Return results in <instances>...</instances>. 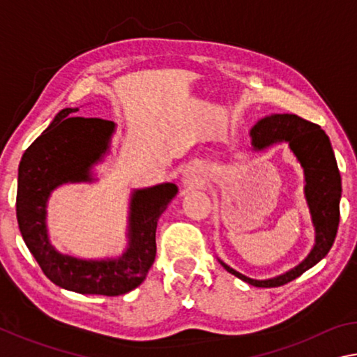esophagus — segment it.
I'll use <instances>...</instances> for the list:
<instances>
[{
	"label": "esophagus",
	"instance_id": "esophagus-1",
	"mask_svg": "<svg viewBox=\"0 0 357 357\" xmlns=\"http://www.w3.org/2000/svg\"><path fill=\"white\" fill-rule=\"evenodd\" d=\"M202 178H203V170L202 167L197 164H189L187 167H184L183 172H181V184L187 187V189L197 185L202 181Z\"/></svg>",
	"mask_w": 357,
	"mask_h": 357
}]
</instances>
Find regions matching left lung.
Segmentation results:
<instances>
[{
    "instance_id": "obj_1",
    "label": "left lung",
    "mask_w": 357,
    "mask_h": 357,
    "mask_svg": "<svg viewBox=\"0 0 357 357\" xmlns=\"http://www.w3.org/2000/svg\"><path fill=\"white\" fill-rule=\"evenodd\" d=\"M252 146L264 151L273 144L287 143L296 160L304 170V197L310 211V219L315 229V244L302 261L287 273L271 279H250L236 269L229 268L219 258V263L229 274L238 277L252 287L274 288L298 279L301 274L313 268L328 255L334 244L338 220H340L342 178L332 151L329 137L319 126L305 121L296 114L274 113L264 116L250 130Z\"/></svg>"
}]
</instances>
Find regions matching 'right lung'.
I'll list each match as a JSON object with an SVG mask.
<instances>
[{
    "label": "right lung",
    "instance_id": "1",
    "mask_svg": "<svg viewBox=\"0 0 357 357\" xmlns=\"http://www.w3.org/2000/svg\"><path fill=\"white\" fill-rule=\"evenodd\" d=\"M63 108L23 154L17 187V220L26 247L55 285L80 294L119 296L146 279L155 258V228L176 197L178 185L162 183L130 195L128 245L118 257L84 259L58 252L47 229V204L63 184L94 183L93 168L110 153L113 121L74 116Z\"/></svg>",
    "mask_w": 357,
    "mask_h": 357
}]
</instances>
